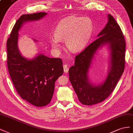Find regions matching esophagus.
<instances>
[{"label": "esophagus", "instance_id": "34e87169", "mask_svg": "<svg viewBox=\"0 0 133 133\" xmlns=\"http://www.w3.org/2000/svg\"><path fill=\"white\" fill-rule=\"evenodd\" d=\"M69 66H68L67 64H64L63 65V70H64V72L67 73L68 72H69Z\"/></svg>", "mask_w": 133, "mask_h": 133}]
</instances>
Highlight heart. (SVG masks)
Segmentation results:
<instances>
[{"instance_id":"1","label":"heart","mask_w":133,"mask_h":133,"mask_svg":"<svg viewBox=\"0 0 133 133\" xmlns=\"http://www.w3.org/2000/svg\"><path fill=\"white\" fill-rule=\"evenodd\" d=\"M93 31L92 21L88 18H71L61 21L54 30V37L49 38L52 48L58 51L64 41L72 52L81 51L88 44Z\"/></svg>"}]
</instances>
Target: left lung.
<instances>
[{
    "instance_id": "1",
    "label": "left lung",
    "mask_w": 133,
    "mask_h": 133,
    "mask_svg": "<svg viewBox=\"0 0 133 133\" xmlns=\"http://www.w3.org/2000/svg\"><path fill=\"white\" fill-rule=\"evenodd\" d=\"M97 37L76 56L75 64L69 71L70 81L78 100L86 105L100 103L108 97L115 89L125 69V41L120 26L110 14H108V23ZM105 44H108L111 50V70L104 83L96 86L89 82L87 74L94 54Z\"/></svg>"
}]
</instances>
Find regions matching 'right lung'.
<instances>
[{
	"label": "right lung",
	"instance_id": "right-lung-1",
	"mask_svg": "<svg viewBox=\"0 0 133 133\" xmlns=\"http://www.w3.org/2000/svg\"><path fill=\"white\" fill-rule=\"evenodd\" d=\"M46 14L40 12L22 15L6 42L7 66L15 88L23 99L37 107H44L51 102L55 81L63 73V62L59 58L41 54L32 59L23 57L18 47V32L24 23L39 20Z\"/></svg>",
	"mask_w": 133,
	"mask_h": 133
}]
</instances>
